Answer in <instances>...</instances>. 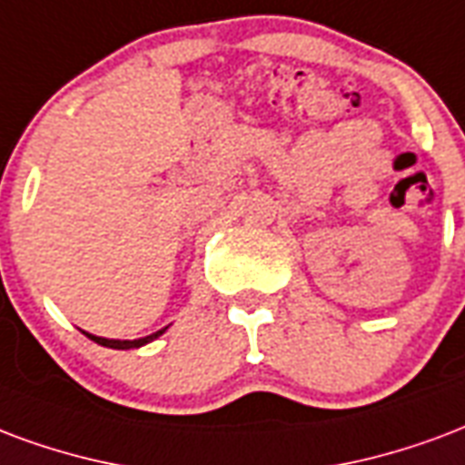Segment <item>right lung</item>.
<instances>
[{"label": "right lung", "instance_id": "add662e5", "mask_svg": "<svg viewBox=\"0 0 465 465\" xmlns=\"http://www.w3.org/2000/svg\"><path fill=\"white\" fill-rule=\"evenodd\" d=\"M164 330H157V332H153V335H147V338H140V340H108V338H98V335H91V332H85V338H91L93 342H98V345L103 347H113V350H133V347H143L147 345V342H153V340H157L160 335H163Z\"/></svg>", "mask_w": 465, "mask_h": 465}]
</instances>
